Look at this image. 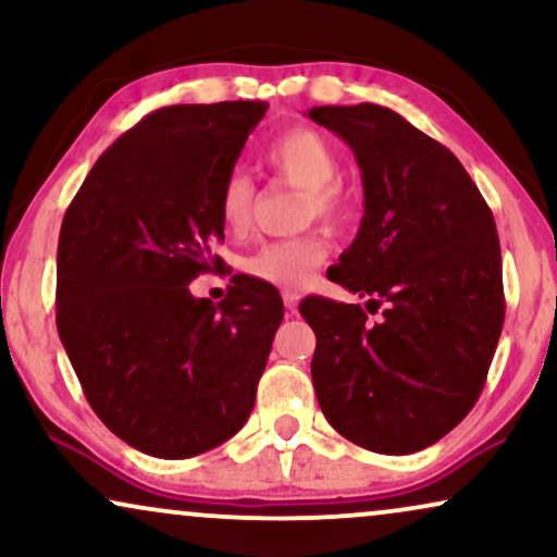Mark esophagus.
Segmentation results:
<instances>
[{
  "label": "esophagus",
  "instance_id": "obj_1",
  "mask_svg": "<svg viewBox=\"0 0 557 557\" xmlns=\"http://www.w3.org/2000/svg\"><path fill=\"white\" fill-rule=\"evenodd\" d=\"M283 300H285V308H287V313H295L298 311V293H290V290H285L283 293Z\"/></svg>",
  "mask_w": 557,
  "mask_h": 557
}]
</instances>
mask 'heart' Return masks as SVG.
<instances>
[{"label":"heart","instance_id":"heart-1","mask_svg":"<svg viewBox=\"0 0 557 557\" xmlns=\"http://www.w3.org/2000/svg\"><path fill=\"white\" fill-rule=\"evenodd\" d=\"M264 159L287 182L306 189V200H302L306 221L321 218L326 223H339L347 215V197L336 185L342 172L339 157L319 131L293 128L283 133L272 140ZM251 200H255V182L244 169H234L218 197L223 226L234 234L249 226ZM323 259H326V242L319 234H308L262 244L255 255L244 259L242 270L255 280L277 287H302Z\"/></svg>","mask_w":557,"mask_h":557}]
</instances>
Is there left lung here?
<instances>
[{"label":"left lung","mask_w":557,"mask_h":557,"mask_svg":"<svg viewBox=\"0 0 557 557\" xmlns=\"http://www.w3.org/2000/svg\"><path fill=\"white\" fill-rule=\"evenodd\" d=\"M308 117L355 151L364 215L331 280L368 298H306L311 377L323 417L372 453H419L468 417L504 326L502 246L457 157L380 104H326Z\"/></svg>","instance_id":"obj_1"}]
</instances>
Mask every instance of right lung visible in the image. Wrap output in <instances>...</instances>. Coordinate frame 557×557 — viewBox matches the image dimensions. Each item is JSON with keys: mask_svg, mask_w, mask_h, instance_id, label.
<instances>
[{"mask_svg": "<svg viewBox=\"0 0 557 557\" xmlns=\"http://www.w3.org/2000/svg\"><path fill=\"white\" fill-rule=\"evenodd\" d=\"M270 104H172L97 159L61 223L55 326L102 424L140 453L185 460L249 419L283 300L238 277L195 298L223 242L221 187Z\"/></svg>", "mask_w": 557, "mask_h": 557, "instance_id": "1", "label": "right lung"}]
</instances>
